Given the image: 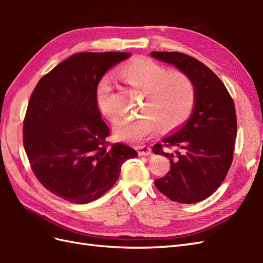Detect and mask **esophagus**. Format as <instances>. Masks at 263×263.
<instances>
[{
	"instance_id": "esophagus-1",
	"label": "esophagus",
	"mask_w": 263,
	"mask_h": 263,
	"mask_svg": "<svg viewBox=\"0 0 263 263\" xmlns=\"http://www.w3.org/2000/svg\"><path fill=\"white\" fill-rule=\"evenodd\" d=\"M138 154L140 156H146V155H151L152 154V148L148 145H139L137 146Z\"/></svg>"
}]
</instances>
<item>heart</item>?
I'll return each mask as SVG.
<instances>
[{"instance_id": "heart-1", "label": "heart", "mask_w": 263, "mask_h": 263, "mask_svg": "<svg viewBox=\"0 0 263 263\" xmlns=\"http://www.w3.org/2000/svg\"><path fill=\"white\" fill-rule=\"evenodd\" d=\"M119 77L128 86L143 92L142 115L126 119L115 128L119 139L142 142L156 132L181 127L189 119L195 104V86L191 77L182 70H168L152 59L139 58L124 63ZM111 83L101 79L96 88V104L104 116L116 124L120 115L111 102Z\"/></svg>"}]
</instances>
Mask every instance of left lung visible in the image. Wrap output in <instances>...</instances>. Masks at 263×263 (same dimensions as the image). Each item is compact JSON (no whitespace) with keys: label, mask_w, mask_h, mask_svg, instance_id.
<instances>
[{"label":"left lung","mask_w":263,"mask_h":263,"mask_svg":"<svg viewBox=\"0 0 263 263\" xmlns=\"http://www.w3.org/2000/svg\"><path fill=\"white\" fill-rule=\"evenodd\" d=\"M152 55L186 72L195 86V107L187 123L153 147L171 161V170L155 180V186L174 202H201L222 184L233 161L238 129L233 99L219 77L195 58L158 51Z\"/></svg>","instance_id":"1"}]
</instances>
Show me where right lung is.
Instances as JSON below:
<instances>
[{
  "instance_id": "obj_1",
  "label": "right lung",
  "mask_w": 263,
  "mask_h": 263,
  "mask_svg": "<svg viewBox=\"0 0 263 263\" xmlns=\"http://www.w3.org/2000/svg\"><path fill=\"white\" fill-rule=\"evenodd\" d=\"M129 52H79L44 74L23 120V145L44 187L63 200L86 204L116 183L137 152L109 143L108 125L96 104V88L108 69Z\"/></svg>"
}]
</instances>
